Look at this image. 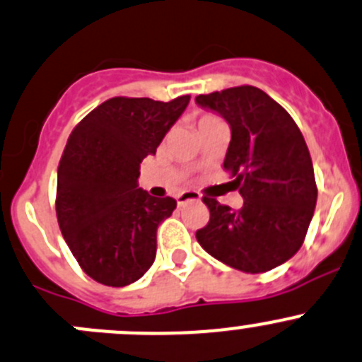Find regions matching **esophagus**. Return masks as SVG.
Returning a JSON list of instances; mask_svg holds the SVG:
<instances>
[{
  "mask_svg": "<svg viewBox=\"0 0 362 362\" xmlns=\"http://www.w3.org/2000/svg\"><path fill=\"white\" fill-rule=\"evenodd\" d=\"M199 199H202V196L194 191H185V192H182V194L177 196L178 206L185 205V203H189V202H199Z\"/></svg>",
  "mask_w": 362,
  "mask_h": 362,
  "instance_id": "1",
  "label": "esophagus"
}]
</instances>
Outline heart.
<instances>
[{"instance_id":"1","label":"heart","mask_w":362,"mask_h":362,"mask_svg":"<svg viewBox=\"0 0 362 362\" xmlns=\"http://www.w3.org/2000/svg\"><path fill=\"white\" fill-rule=\"evenodd\" d=\"M210 118H214V117H210V115H205V117H202V118H199V124H203V122L210 120Z\"/></svg>"}]
</instances>
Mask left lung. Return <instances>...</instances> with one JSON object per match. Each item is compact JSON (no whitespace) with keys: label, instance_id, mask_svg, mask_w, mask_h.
Here are the masks:
<instances>
[{"label":"left lung","instance_id":"1","mask_svg":"<svg viewBox=\"0 0 362 362\" xmlns=\"http://www.w3.org/2000/svg\"><path fill=\"white\" fill-rule=\"evenodd\" d=\"M228 122L224 170L244 203L238 210L203 198L210 221L196 231L209 255L242 272H267L303 245L317 205L313 163L293 118L256 86L196 97Z\"/></svg>","mask_w":362,"mask_h":362}]
</instances>
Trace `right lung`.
I'll list each match as a JSON object with an SVG mask.
<instances>
[{
	"instance_id": "right-lung-1",
	"label": "right lung",
	"mask_w": 362,
	"mask_h": 362,
	"mask_svg": "<svg viewBox=\"0 0 362 362\" xmlns=\"http://www.w3.org/2000/svg\"><path fill=\"white\" fill-rule=\"evenodd\" d=\"M189 100L115 97L69 136L58 166L56 216L74 258L97 283L127 286L152 267L157 228L177 202L138 187L139 164L156 156Z\"/></svg>"
}]
</instances>
